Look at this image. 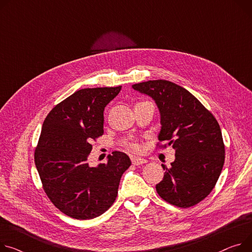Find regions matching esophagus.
I'll list each match as a JSON object with an SVG mask.
<instances>
[{
  "mask_svg": "<svg viewBox=\"0 0 252 252\" xmlns=\"http://www.w3.org/2000/svg\"><path fill=\"white\" fill-rule=\"evenodd\" d=\"M131 161L134 165H141V164H144L146 163V160L143 159V158H135V157H132L131 158Z\"/></svg>",
  "mask_w": 252,
  "mask_h": 252,
  "instance_id": "1",
  "label": "esophagus"
}]
</instances>
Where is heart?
Wrapping results in <instances>:
<instances>
[{
  "label": "heart",
  "mask_w": 252,
  "mask_h": 252,
  "mask_svg": "<svg viewBox=\"0 0 252 252\" xmlns=\"http://www.w3.org/2000/svg\"><path fill=\"white\" fill-rule=\"evenodd\" d=\"M128 148H129L130 150L134 151V152L140 151V146H139L138 144H136V143H130V144H128Z\"/></svg>",
  "instance_id": "b5f03b06"
}]
</instances>
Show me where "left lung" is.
I'll list each match as a JSON object with an SVG mask.
<instances>
[{
  "label": "left lung",
  "instance_id": "8db88e82",
  "mask_svg": "<svg viewBox=\"0 0 252 252\" xmlns=\"http://www.w3.org/2000/svg\"><path fill=\"white\" fill-rule=\"evenodd\" d=\"M132 88L156 101L161 124L158 140L176 149L170 166L161 164L165 172L156 187L158 193L180 208L197 205L214 189L224 165L225 146L216 118L175 83L157 80Z\"/></svg>",
  "mask_w": 252,
  "mask_h": 252
}]
</instances>
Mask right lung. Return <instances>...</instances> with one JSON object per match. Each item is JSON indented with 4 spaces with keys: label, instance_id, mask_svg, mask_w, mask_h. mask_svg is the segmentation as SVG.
<instances>
[{
    "label": "right lung",
    "instance_id": "add662e5",
    "mask_svg": "<svg viewBox=\"0 0 252 252\" xmlns=\"http://www.w3.org/2000/svg\"><path fill=\"white\" fill-rule=\"evenodd\" d=\"M82 89L57 104L46 116L34 153L43 189L63 214L80 220L102 215L117 198L127 154L114 151L106 163L92 167V142L104 133L105 107L121 91Z\"/></svg>",
    "mask_w": 252,
    "mask_h": 252
}]
</instances>
